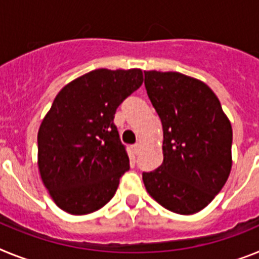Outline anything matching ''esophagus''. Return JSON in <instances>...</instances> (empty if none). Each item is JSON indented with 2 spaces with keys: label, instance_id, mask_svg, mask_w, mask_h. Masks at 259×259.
Instances as JSON below:
<instances>
[{
  "label": "esophagus",
  "instance_id": "1",
  "mask_svg": "<svg viewBox=\"0 0 259 259\" xmlns=\"http://www.w3.org/2000/svg\"><path fill=\"white\" fill-rule=\"evenodd\" d=\"M133 151H134L136 155H138L139 151H141V145H139V143H136V145L133 146Z\"/></svg>",
  "mask_w": 259,
  "mask_h": 259
}]
</instances>
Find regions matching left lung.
Masks as SVG:
<instances>
[{"label": "left lung", "instance_id": "8db88e82", "mask_svg": "<svg viewBox=\"0 0 259 259\" xmlns=\"http://www.w3.org/2000/svg\"><path fill=\"white\" fill-rule=\"evenodd\" d=\"M147 95L163 125V163L142 175L164 208L192 215L222 190L232 168V126L202 80L177 71H145Z\"/></svg>", "mask_w": 259, "mask_h": 259}]
</instances>
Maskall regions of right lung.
I'll use <instances>...</instances> for the list:
<instances>
[{
  "label": "right lung",
  "mask_w": 259,
  "mask_h": 259,
  "mask_svg": "<svg viewBox=\"0 0 259 259\" xmlns=\"http://www.w3.org/2000/svg\"><path fill=\"white\" fill-rule=\"evenodd\" d=\"M142 83L141 69H98L57 94L37 133V165L61 210L86 215L113 198L120 177L129 169L114 113Z\"/></svg>",
  "instance_id": "obj_1"
}]
</instances>
